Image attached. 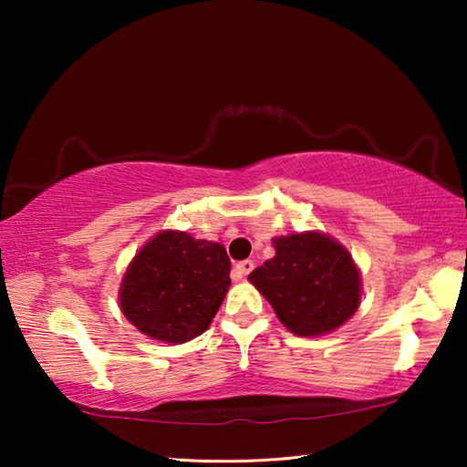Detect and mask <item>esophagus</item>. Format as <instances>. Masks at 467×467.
Here are the masks:
<instances>
[{
	"instance_id": "esophagus-1",
	"label": "esophagus",
	"mask_w": 467,
	"mask_h": 467,
	"mask_svg": "<svg viewBox=\"0 0 467 467\" xmlns=\"http://www.w3.org/2000/svg\"><path fill=\"white\" fill-rule=\"evenodd\" d=\"M251 270H253V262H251V259H243V262H239V264L234 265L236 278H244V275H247Z\"/></svg>"
}]
</instances>
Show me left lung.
<instances>
[{
	"label": "left lung",
	"instance_id": "1",
	"mask_svg": "<svg viewBox=\"0 0 467 467\" xmlns=\"http://www.w3.org/2000/svg\"><path fill=\"white\" fill-rule=\"evenodd\" d=\"M274 244L275 257L249 280L292 334H327L357 313L360 274L342 244L321 233L280 236Z\"/></svg>",
	"mask_w": 467,
	"mask_h": 467
}]
</instances>
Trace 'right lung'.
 Returning a JSON list of instances; mask_svg holds the SVG:
<instances>
[{
  "label": "right lung",
  "mask_w": 467,
  "mask_h": 467,
  "mask_svg": "<svg viewBox=\"0 0 467 467\" xmlns=\"http://www.w3.org/2000/svg\"><path fill=\"white\" fill-rule=\"evenodd\" d=\"M228 286L231 259L223 244L164 231L131 262L119 298L141 334L181 344L208 329Z\"/></svg>",
  "instance_id": "right-lung-1"
}]
</instances>
